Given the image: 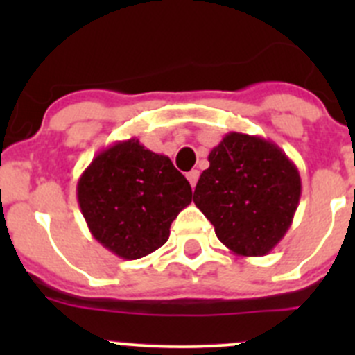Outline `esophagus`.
Instances as JSON below:
<instances>
[{"label": "esophagus", "mask_w": 355, "mask_h": 355, "mask_svg": "<svg viewBox=\"0 0 355 355\" xmlns=\"http://www.w3.org/2000/svg\"><path fill=\"white\" fill-rule=\"evenodd\" d=\"M187 180L191 182V185H192V189L196 187V184H198V180H199V171L198 170H191L187 173Z\"/></svg>", "instance_id": "34e87169"}]
</instances>
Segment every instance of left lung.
Returning a JSON list of instances; mask_svg holds the SVG:
<instances>
[{"instance_id":"obj_1","label":"left lung","mask_w":355,"mask_h":355,"mask_svg":"<svg viewBox=\"0 0 355 355\" xmlns=\"http://www.w3.org/2000/svg\"><path fill=\"white\" fill-rule=\"evenodd\" d=\"M194 202L221 244L237 256H266L284 239L299 206L300 175L275 142L230 132L211 149Z\"/></svg>"}]
</instances>
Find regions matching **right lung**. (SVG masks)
I'll use <instances>...</instances> for the list:
<instances>
[{
	"label": "right lung",
	"instance_id": "1",
	"mask_svg": "<svg viewBox=\"0 0 355 355\" xmlns=\"http://www.w3.org/2000/svg\"><path fill=\"white\" fill-rule=\"evenodd\" d=\"M77 199L99 244L121 259H141L168 241L192 189L170 157L128 139L91 161L78 178Z\"/></svg>",
	"mask_w": 355,
	"mask_h": 355
}]
</instances>
